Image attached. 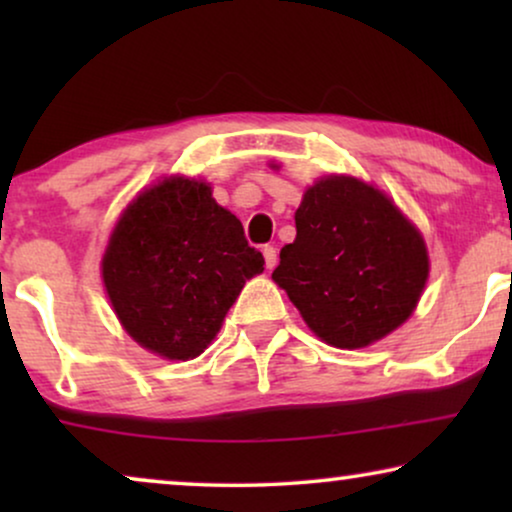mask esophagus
<instances>
[{
	"instance_id": "obj_1",
	"label": "esophagus",
	"mask_w": 512,
	"mask_h": 512,
	"mask_svg": "<svg viewBox=\"0 0 512 512\" xmlns=\"http://www.w3.org/2000/svg\"><path fill=\"white\" fill-rule=\"evenodd\" d=\"M263 258H265V268L272 270L277 265V249L270 247V244H265V247H263Z\"/></svg>"
}]
</instances>
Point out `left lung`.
Returning <instances> with one entry per match:
<instances>
[{"mask_svg":"<svg viewBox=\"0 0 512 512\" xmlns=\"http://www.w3.org/2000/svg\"><path fill=\"white\" fill-rule=\"evenodd\" d=\"M429 277L419 230L377 188L328 177L296 209L272 279L328 345L366 347L410 317Z\"/></svg>","mask_w":512,"mask_h":512,"instance_id":"8db88e82","label":"left lung"}]
</instances>
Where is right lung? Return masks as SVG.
I'll return each mask as SVG.
<instances>
[{"mask_svg": "<svg viewBox=\"0 0 512 512\" xmlns=\"http://www.w3.org/2000/svg\"><path fill=\"white\" fill-rule=\"evenodd\" d=\"M235 214L195 179H165L118 221L102 258L109 300L130 338L165 359L205 352L242 286L263 272Z\"/></svg>", "mask_w": 512, "mask_h": 512, "instance_id": "right-lung-1", "label": "right lung"}]
</instances>
